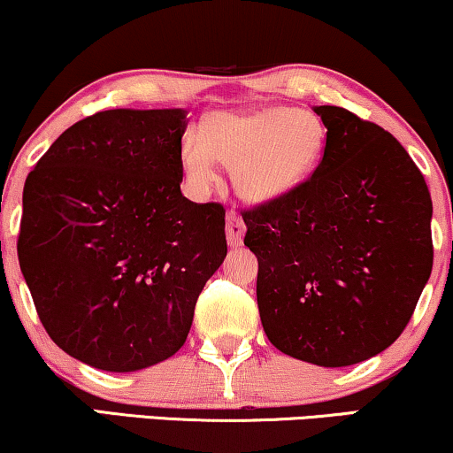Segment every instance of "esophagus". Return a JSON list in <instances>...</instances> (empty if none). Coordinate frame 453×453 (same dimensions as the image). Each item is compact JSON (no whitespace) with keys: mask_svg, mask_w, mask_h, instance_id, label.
I'll return each mask as SVG.
<instances>
[{"mask_svg":"<svg viewBox=\"0 0 453 453\" xmlns=\"http://www.w3.org/2000/svg\"><path fill=\"white\" fill-rule=\"evenodd\" d=\"M244 232H246V226H244L242 217H240L234 209L227 211V217H226L227 244H230V246H240V244H242Z\"/></svg>","mask_w":453,"mask_h":453,"instance_id":"obj_1","label":"esophagus"}]
</instances>
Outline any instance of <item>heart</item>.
<instances>
[{
  "instance_id": "obj_1",
  "label": "heart",
  "mask_w": 453,
  "mask_h": 453,
  "mask_svg": "<svg viewBox=\"0 0 453 453\" xmlns=\"http://www.w3.org/2000/svg\"><path fill=\"white\" fill-rule=\"evenodd\" d=\"M328 144V127L318 112L284 104L246 112H215L203 131L181 137L180 163L194 188L217 180V160L230 165L238 196L267 203L293 192L318 169Z\"/></svg>"
}]
</instances>
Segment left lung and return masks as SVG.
<instances>
[{
  "mask_svg": "<svg viewBox=\"0 0 453 453\" xmlns=\"http://www.w3.org/2000/svg\"><path fill=\"white\" fill-rule=\"evenodd\" d=\"M318 169L293 192L244 209L257 305L269 342L324 368L385 351L433 269V203L395 137L339 106Z\"/></svg>",
  "mask_w": 453,
  "mask_h": 453,
  "instance_id": "1",
  "label": "left lung"
}]
</instances>
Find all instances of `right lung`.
<instances>
[{"label": "right lung", "mask_w": 453, "mask_h": 453, "mask_svg": "<svg viewBox=\"0 0 453 453\" xmlns=\"http://www.w3.org/2000/svg\"><path fill=\"white\" fill-rule=\"evenodd\" d=\"M186 114H91L25 181L22 276L50 339L94 368L134 372L180 351L226 259V209L180 190Z\"/></svg>", "instance_id": "obj_1"}]
</instances>
